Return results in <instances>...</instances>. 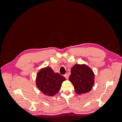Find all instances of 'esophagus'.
<instances>
[{
	"instance_id": "esophagus-1",
	"label": "esophagus",
	"mask_w": 122,
	"mask_h": 122,
	"mask_svg": "<svg viewBox=\"0 0 122 122\" xmlns=\"http://www.w3.org/2000/svg\"><path fill=\"white\" fill-rule=\"evenodd\" d=\"M64 77H65V78L67 79H68V78H69V76H68V75L67 74H65L64 75Z\"/></svg>"
}]
</instances>
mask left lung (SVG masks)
Here are the masks:
<instances>
[{"mask_svg":"<svg viewBox=\"0 0 122 122\" xmlns=\"http://www.w3.org/2000/svg\"><path fill=\"white\" fill-rule=\"evenodd\" d=\"M94 73L86 65H75L71 69L69 80L74 86L77 94L89 92L94 84Z\"/></svg>","mask_w":122,"mask_h":122,"instance_id":"obj_1","label":"left lung"}]
</instances>
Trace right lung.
<instances>
[{"mask_svg": "<svg viewBox=\"0 0 122 122\" xmlns=\"http://www.w3.org/2000/svg\"><path fill=\"white\" fill-rule=\"evenodd\" d=\"M65 80L64 77L54 73L51 68L46 67L41 69L36 75V85L44 95L53 96L60 90Z\"/></svg>", "mask_w": 122, "mask_h": 122, "instance_id": "right-lung-1", "label": "right lung"}]
</instances>
